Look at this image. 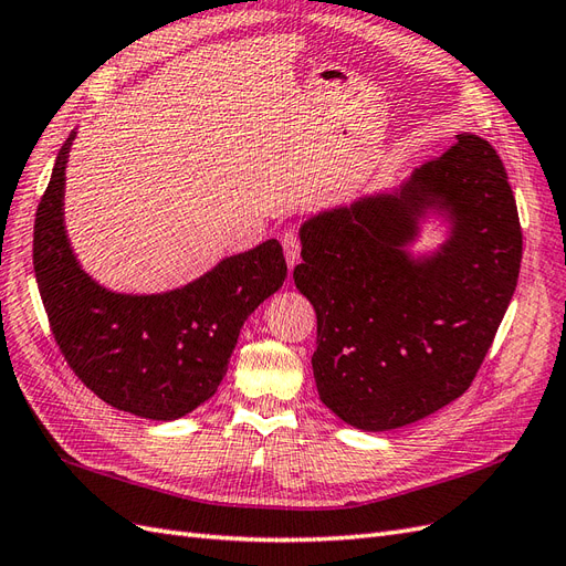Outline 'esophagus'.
Returning <instances> with one entry per match:
<instances>
[{"instance_id": "34e87169", "label": "esophagus", "mask_w": 566, "mask_h": 566, "mask_svg": "<svg viewBox=\"0 0 566 566\" xmlns=\"http://www.w3.org/2000/svg\"><path fill=\"white\" fill-rule=\"evenodd\" d=\"M300 250H302L300 235L295 231H287L283 235V252H285V260L290 266H295L300 262Z\"/></svg>"}]
</instances>
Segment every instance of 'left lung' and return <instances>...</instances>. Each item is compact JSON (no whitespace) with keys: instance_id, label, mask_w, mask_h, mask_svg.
<instances>
[{"instance_id":"obj_1","label":"left lung","mask_w":566,"mask_h":566,"mask_svg":"<svg viewBox=\"0 0 566 566\" xmlns=\"http://www.w3.org/2000/svg\"><path fill=\"white\" fill-rule=\"evenodd\" d=\"M437 211L450 238L407 245ZM293 279L316 310L321 401L352 427L385 432L427 418L472 385L517 287L522 227L489 142L458 134L399 188L306 219Z\"/></svg>"}]
</instances>
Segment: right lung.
<instances>
[{"label": "right lung", "instance_id": "1", "mask_svg": "<svg viewBox=\"0 0 566 566\" xmlns=\"http://www.w3.org/2000/svg\"><path fill=\"white\" fill-rule=\"evenodd\" d=\"M73 139L75 132L59 150L32 238L51 333L67 366L98 399L148 420L184 418L217 391L243 323L283 285V248L271 238L169 293H113L82 271L65 233Z\"/></svg>", "mask_w": 566, "mask_h": 566}]
</instances>
